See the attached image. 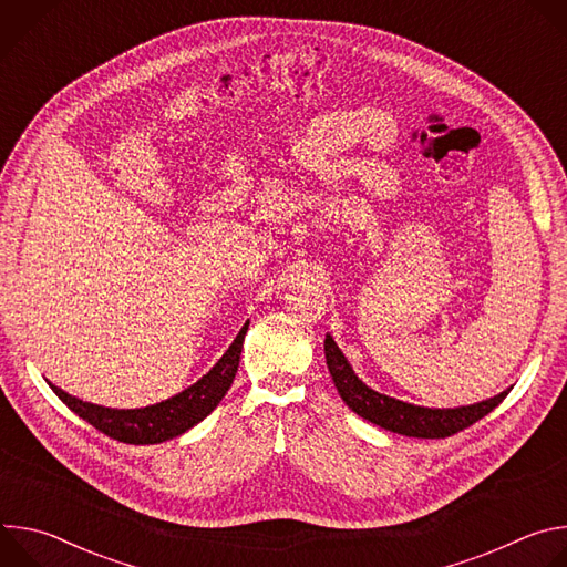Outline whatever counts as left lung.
<instances>
[{
    "instance_id": "8db88e82",
    "label": "left lung",
    "mask_w": 567,
    "mask_h": 567,
    "mask_svg": "<svg viewBox=\"0 0 567 567\" xmlns=\"http://www.w3.org/2000/svg\"><path fill=\"white\" fill-rule=\"evenodd\" d=\"M326 361L341 399L348 403V409H352L359 417L385 431L406 435V437L435 440V437H449L453 433H460L471 424H475L477 420H482L484 415H489L512 390L507 388L492 399L468 403V406L429 409V406H417V403L388 396L365 385L354 374L350 361L346 359V354L339 350L337 341L330 334H326Z\"/></svg>"
}]
</instances>
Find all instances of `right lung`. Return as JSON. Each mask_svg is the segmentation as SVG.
Segmentation results:
<instances>
[{
  "instance_id": "obj_1",
  "label": "right lung",
  "mask_w": 567,
  "mask_h": 567,
  "mask_svg": "<svg viewBox=\"0 0 567 567\" xmlns=\"http://www.w3.org/2000/svg\"><path fill=\"white\" fill-rule=\"evenodd\" d=\"M247 330L249 322L241 326L239 334L221 354V359L199 381L179 394L152 403V406L145 409H105L99 406V403L78 399L53 383L49 385L78 417H83L101 433L125 444H161L184 435L217 409V403L224 399L235 379Z\"/></svg>"
}]
</instances>
